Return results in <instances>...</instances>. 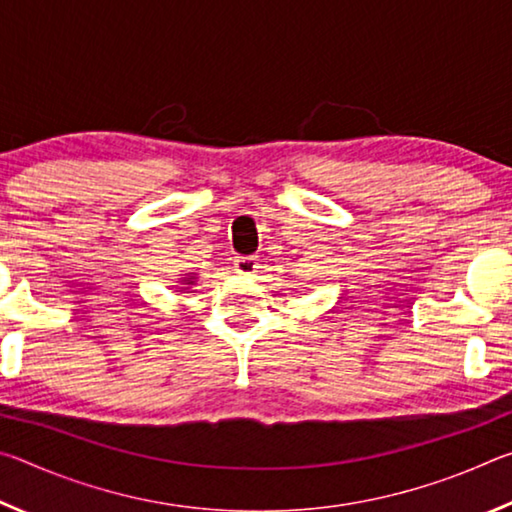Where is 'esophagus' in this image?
I'll return each mask as SVG.
<instances>
[{
  "label": "esophagus",
  "instance_id": "34e87169",
  "mask_svg": "<svg viewBox=\"0 0 512 512\" xmlns=\"http://www.w3.org/2000/svg\"><path fill=\"white\" fill-rule=\"evenodd\" d=\"M259 268V264H257V259L255 257H237L235 259V271L239 273V275H253L255 271Z\"/></svg>",
  "mask_w": 512,
  "mask_h": 512
}]
</instances>
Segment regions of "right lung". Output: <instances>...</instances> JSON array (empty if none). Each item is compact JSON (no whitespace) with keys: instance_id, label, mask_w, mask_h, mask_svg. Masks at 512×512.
I'll list each match as a JSON object with an SVG mask.
<instances>
[{"instance_id":"obj_1","label":"right lung","mask_w":512,"mask_h":512,"mask_svg":"<svg viewBox=\"0 0 512 512\" xmlns=\"http://www.w3.org/2000/svg\"><path fill=\"white\" fill-rule=\"evenodd\" d=\"M178 284H180V291H187L192 284H196V273H187L185 277H178Z\"/></svg>"}]
</instances>
